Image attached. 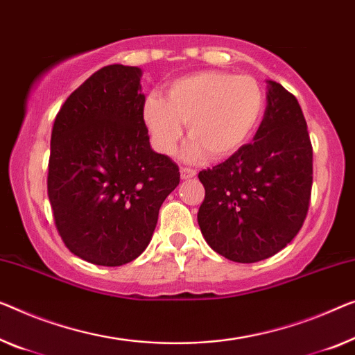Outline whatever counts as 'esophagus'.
I'll return each mask as SVG.
<instances>
[{
	"label": "esophagus",
	"instance_id": "obj_1",
	"mask_svg": "<svg viewBox=\"0 0 355 355\" xmlns=\"http://www.w3.org/2000/svg\"><path fill=\"white\" fill-rule=\"evenodd\" d=\"M180 175H182L183 180L193 178V177H196V171H194V168H189V167H182V168H180Z\"/></svg>",
	"mask_w": 355,
	"mask_h": 355
}]
</instances>
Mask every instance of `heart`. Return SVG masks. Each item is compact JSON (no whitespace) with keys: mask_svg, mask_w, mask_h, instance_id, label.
<instances>
[{"mask_svg":"<svg viewBox=\"0 0 355 355\" xmlns=\"http://www.w3.org/2000/svg\"><path fill=\"white\" fill-rule=\"evenodd\" d=\"M264 111V92L255 78L226 71H198L178 78L166 98L150 94L141 107L144 124L162 155H172L188 123V159H225L247 144Z\"/></svg>","mask_w":355,"mask_h":355,"instance_id":"b5f03b06","label":"heart"}]
</instances>
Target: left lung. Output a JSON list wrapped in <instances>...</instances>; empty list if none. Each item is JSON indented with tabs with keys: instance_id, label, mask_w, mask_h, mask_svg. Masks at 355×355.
<instances>
[{
	"instance_id": "left-lung-1",
	"label": "left lung",
	"mask_w": 355,
	"mask_h": 355,
	"mask_svg": "<svg viewBox=\"0 0 355 355\" xmlns=\"http://www.w3.org/2000/svg\"><path fill=\"white\" fill-rule=\"evenodd\" d=\"M266 110L252 144L199 172L198 223L221 257L257 263L290 244L308 215L313 145L298 100L268 81Z\"/></svg>"
}]
</instances>
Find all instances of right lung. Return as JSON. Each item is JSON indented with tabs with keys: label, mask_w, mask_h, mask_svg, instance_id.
<instances>
[{
	"label": "right lung",
	"mask_w": 355,
	"mask_h": 355,
	"mask_svg": "<svg viewBox=\"0 0 355 355\" xmlns=\"http://www.w3.org/2000/svg\"><path fill=\"white\" fill-rule=\"evenodd\" d=\"M139 67L108 65L65 100L51 135L47 196L71 253L100 266L141 255L178 166L153 151Z\"/></svg>",
	"instance_id": "right-lung-1"
}]
</instances>
